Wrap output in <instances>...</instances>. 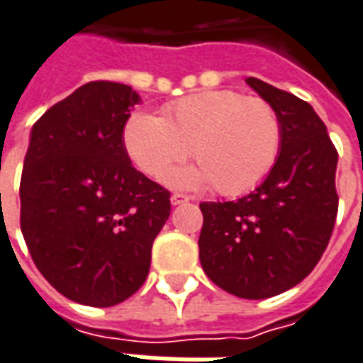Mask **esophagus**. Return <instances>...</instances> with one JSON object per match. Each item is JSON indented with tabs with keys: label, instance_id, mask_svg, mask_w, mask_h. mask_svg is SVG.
<instances>
[{
	"label": "esophagus",
	"instance_id": "34e87169",
	"mask_svg": "<svg viewBox=\"0 0 363 363\" xmlns=\"http://www.w3.org/2000/svg\"><path fill=\"white\" fill-rule=\"evenodd\" d=\"M170 201L174 206H179V204L189 203V197H187V195H182V193H174V195L170 197Z\"/></svg>",
	"mask_w": 363,
	"mask_h": 363
}]
</instances>
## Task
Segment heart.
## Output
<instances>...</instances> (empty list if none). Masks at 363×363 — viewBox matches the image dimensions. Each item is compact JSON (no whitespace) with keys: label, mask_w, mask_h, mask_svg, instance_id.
<instances>
[{"label":"heart","mask_w":363,"mask_h":363,"mask_svg":"<svg viewBox=\"0 0 363 363\" xmlns=\"http://www.w3.org/2000/svg\"><path fill=\"white\" fill-rule=\"evenodd\" d=\"M122 145L145 176L162 179L189 155L199 164L174 172L176 187L216 185L235 197L255 189L281 151V120L266 99L233 89H206L174 101L162 118L132 113L122 128Z\"/></svg>","instance_id":"b5f03b06"}]
</instances>
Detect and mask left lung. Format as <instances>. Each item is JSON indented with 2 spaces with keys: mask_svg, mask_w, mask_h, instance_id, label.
Returning a JSON list of instances; mask_svg holds the SVG:
<instances>
[{
  "mask_svg": "<svg viewBox=\"0 0 363 363\" xmlns=\"http://www.w3.org/2000/svg\"><path fill=\"white\" fill-rule=\"evenodd\" d=\"M247 84L279 114L281 151L252 193L201 203L199 258L218 287L256 301L295 287L320 262L339 208V155L312 105L258 78Z\"/></svg>",
  "mask_w": 363,
  "mask_h": 363,
  "instance_id": "left-lung-1",
  "label": "left lung"
}]
</instances>
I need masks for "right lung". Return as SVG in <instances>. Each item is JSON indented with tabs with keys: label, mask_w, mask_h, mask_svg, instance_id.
<instances>
[{
	"label": "right lung",
	"mask_w": 363,
	"mask_h": 363,
	"mask_svg": "<svg viewBox=\"0 0 363 363\" xmlns=\"http://www.w3.org/2000/svg\"><path fill=\"white\" fill-rule=\"evenodd\" d=\"M140 95L89 82L43 113L21 178V230L42 275L67 298L107 308L145 283L170 193L132 166L122 128Z\"/></svg>",
	"instance_id": "add662e5"
}]
</instances>
